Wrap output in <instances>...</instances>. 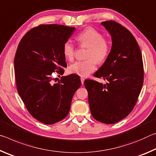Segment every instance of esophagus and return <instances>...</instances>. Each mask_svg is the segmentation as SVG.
<instances>
[{"instance_id": "1", "label": "esophagus", "mask_w": 156, "mask_h": 156, "mask_svg": "<svg viewBox=\"0 0 156 156\" xmlns=\"http://www.w3.org/2000/svg\"><path fill=\"white\" fill-rule=\"evenodd\" d=\"M80 79H81V83H82V84H83V83H84V80H85V79H84L83 77H81Z\"/></svg>"}]
</instances>
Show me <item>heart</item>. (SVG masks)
<instances>
[{
    "label": "heart",
    "instance_id": "1",
    "mask_svg": "<svg viewBox=\"0 0 156 156\" xmlns=\"http://www.w3.org/2000/svg\"><path fill=\"white\" fill-rule=\"evenodd\" d=\"M76 39L81 48H88L86 58L76 61L68 67V72L80 76H87L96 69L97 63H105L111 54V44L103 34L92 27H87L79 33ZM63 55L68 61L75 58V47L70 41H66L63 46Z\"/></svg>",
    "mask_w": 156,
    "mask_h": 156
}]
</instances>
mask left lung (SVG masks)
I'll return each mask as SVG.
<instances>
[{"label": "left lung", "mask_w": 156, "mask_h": 156, "mask_svg": "<svg viewBox=\"0 0 156 156\" xmlns=\"http://www.w3.org/2000/svg\"><path fill=\"white\" fill-rule=\"evenodd\" d=\"M101 24L112 38L111 54L95 73L108 83L84 81L93 117L102 123L112 124L126 117L133 109L142 90L144 66L138 43L126 27L114 20Z\"/></svg>", "instance_id": "obj_1"}]
</instances>
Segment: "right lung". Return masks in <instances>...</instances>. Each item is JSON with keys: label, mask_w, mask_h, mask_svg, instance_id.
Instances as JSON below:
<instances>
[{"label": "right lung", "mask_w": 156, "mask_h": 156, "mask_svg": "<svg viewBox=\"0 0 156 156\" xmlns=\"http://www.w3.org/2000/svg\"><path fill=\"white\" fill-rule=\"evenodd\" d=\"M75 27L41 24L29 30L20 40L14 57L18 93L31 115L45 124L66 117L76 90L81 85L80 76H61L54 83L53 73L58 76L67 67L63 44Z\"/></svg>", "instance_id": "right-lung-1"}]
</instances>
